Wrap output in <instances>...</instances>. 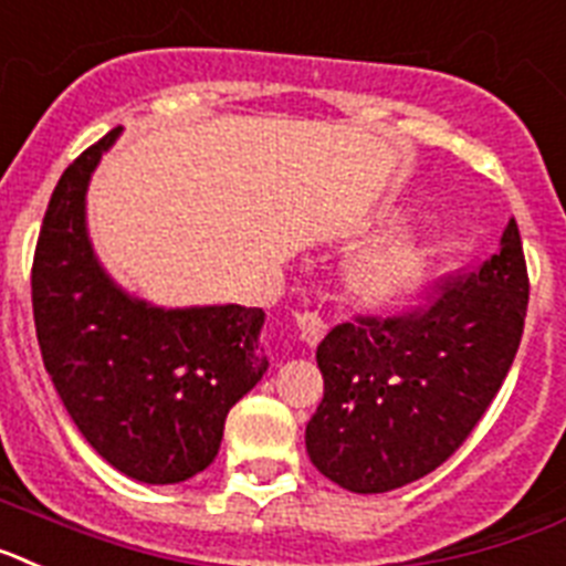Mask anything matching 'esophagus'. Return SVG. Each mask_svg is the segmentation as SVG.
Instances as JSON below:
<instances>
[{
	"mask_svg": "<svg viewBox=\"0 0 566 566\" xmlns=\"http://www.w3.org/2000/svg\"><path fill=\"white\" fill-rule=\"evenodd\" d=\"M296 331H298V338H302L307 347H316L318 342L324 338V333H327V324L322 322V316L318 313H296Z\"/></svg>",
	"mask_w": 566,
	"mask_h": 566,
	"instance_id": "1",
	"label": "esophagus"
}]
</instances>
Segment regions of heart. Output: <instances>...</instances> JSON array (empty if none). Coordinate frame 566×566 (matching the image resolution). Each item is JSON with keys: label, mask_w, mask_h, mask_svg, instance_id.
I'll list each match as a JSON object with an SVG mask.
<instances>
[{"label": "heart", "mask_w": 566, "mask_h": 566, "mask_svg": "<svg viewBox=\"0 0 566 566\" xmlns=\"http://www.w3.org/2000/svg\"><path fill=\"white\" fill-rule=\"evenodd\" d=\"M399 222L390 216L385 228ZM439 259L436 239L419 230H405L365 244L347 259L342 273L344 290L367 311H387L419 293Z\"/></svg>", "instance_id": "b5f03b06"}]
</instances>
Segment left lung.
<instances>
[{"mask_svg":"<svg viewBox=\"0 0 566 566\" xmlns=\"http://www.w3.org/2000/svg\"><path fill=\"white\" fill-rule=\"evenodd\" d=\"M515 219L475 273L430 307L338 324L318 344L324 399L304 430L322 475L350 493H387L432 473L464 444L513 367L527 316Z\"/></svg>","mask_w":566,"mask_h":566,"instance_id":"left-lung-1","label":"left lung"}]
</instances>
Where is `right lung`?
Masks as SVG:
<instances>
[{"instance_id": "1", "label": "right lung", "mask_w": 566, "mask_h": 566, "mask_svg": "<svg viewBox=\"0 0 566 566\" xmlns=\"http://www.w3.org/2000/svg\"><path fill=\"white\" fill-rule=\"evenodd\" d=\"M111 130L67 167L33 255V322L59 399L127 479L179 484L219 453L224 419L268 373L264 311L156 307L113 282L87 235V185Z\"/></svg>"}]
</instances>
